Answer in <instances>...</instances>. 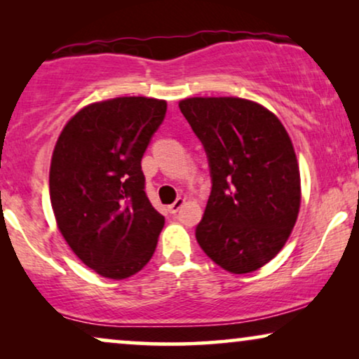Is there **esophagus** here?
<instances>
[{"label":"esophagus","instance_id":"1","mask_svg":"<svg viewBox=\"0 0 359 359\" xmlns=\"http://www.w3.org/2000/svg\"><path fill=\"white\" fill-rule=\"evenodd\" d=\"M184 204V199L183 198H178V199H176L175 201V203L173 204H171L170 205V208H168V210H170V212L171 214H176V212H178V210L181 209V205H183Z\"/></svg>","mask_w":359,"mask_h":359}]
</instances>
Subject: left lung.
<instances>
[{
  "mask_svg": "<svg viewBox=\"0 0 359 359\" xmlns=\"http://www.w3.org/2000/svg\"><path fill=\"white\" fill-rule=\"evenodd\" d=\"M180 109L204 147L212 183L196 240L220 268L252 273L276 257L296 224L292 142L273 112L242 97H189Z\"/></svg>",
  "mask_w": 359,
  "mask_h": 359,
  "instance_id": "1",
  "label": "left lung"
}]
</instances>
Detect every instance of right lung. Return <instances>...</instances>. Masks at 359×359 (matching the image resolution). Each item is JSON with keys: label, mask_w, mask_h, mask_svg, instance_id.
<instances>
[{"label": "right lung", "mask_w": 359, "mask_h": 359, "mask_svg": "<svg viewBox=\"0 0 359 359\" xmlns=\"http://www.w3.org/2000/svg\"><path fill=\"white\" fill-rule=\"evenodd\" d=\"M166 114L154 97L83 107L58 137L50 201L63 238L97 274L129 278L150 262L165 217L145 193L142 156Z\"/></svg>", "instance_id": "add662e5"}]
</instances>
